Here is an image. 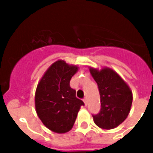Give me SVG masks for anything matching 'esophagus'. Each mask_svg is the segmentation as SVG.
<instances>
[{"label":"esophagus","mask_w":153,"mask_h":153,"mask_svg":"<svg viewBox=\"0 0 153 153\" xmlns=\"http://www.w3.org/2000/svg\"><path fill=\"white\" fill-rule=\"evenodd\" d=\"M83 102H84V103H85V105H87V104H88V101H87V98H84Z\"/></svg>","instance_id":"1"}]
</instances>
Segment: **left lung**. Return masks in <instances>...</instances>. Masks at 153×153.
<instances>
[{
  "label": "left lung",
  "instance_id": "left-lung-1",
  "mask_svg": "<svg viewBox=\"0 0 153 153\" xmlns=\"http://www.w3.org/2000/svg\"><path fill=\"white\" fill-rule=\"evenodd\" d=\"M91 75L98 84L100 94L101 109L93 114L94 123L104 129L116 128L128 117L133 94L124 80L109 68L102 71L90 68Z\"/></svg>",
  "mask_w": 153,
  "mask_h": 153
}]
</instances>
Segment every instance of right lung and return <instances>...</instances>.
Here are the masks:
<instances>
[{
    "mask_svg": "<svg viewBox=\"0 0 153 153\" xmlns=\"http://www.w3.org/2000/svg\"><path fill=\"white\" fill-rule=\"evenodd\" d=\"M78 71L62 60L54 62L41 79L36 91L37 115L47 128L58 133L70 131L84 102L76 98V91L70 86Z\"/></svg>",
    "mask_w": 153,
    "mask_h": 153,
    "instance_id": "obj_1",
    "label": "right lung"
}]
</instances>
